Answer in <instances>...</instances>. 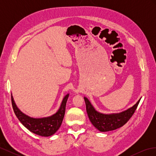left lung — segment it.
<instances>
[{
  "label": "left lung",
  "mask_w": 156,
  "mask_h": 156,
  "mask_svg": "<svg viewBox=\"0 0 156 156\" xmlns=\"http://www.w3.org/2000/svg\"><path fill=\"white\" fill-rule=\"evenodd\" d=\"M140 99H139L134 105L124 111L118 113L104 114L97 111L88 99L84 97L90 121L97 129L101 132L112 131L123 126L133 115Z\"/></svg>",
  "instance_id": "left-lung-1"
}]
</instances>
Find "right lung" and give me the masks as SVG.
<instances>
[{
	"label": "right lung",
	"mask_w": 156,
	"mask_h": 156,
	"mask_svg": "<svg viewBox=\"0 0 156 156\" xmlns=\"http://www.w3.org/2000/svg\"><path fill=\"white\" fill-rule=\"evenodd\" d=\"M11 95L13 109L16 116L21 123L32 133L42 136H49L60 128L64 116L69 94L64 97L59 108L55 114L42 118H32L23 113L16 104L12 94Z\"/></svg>",
	"instance_id": "add662e5"
}]
</instances>
